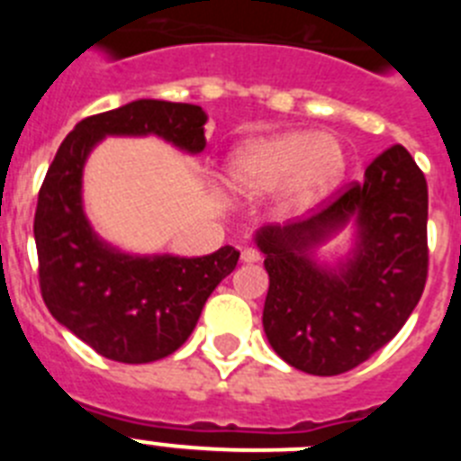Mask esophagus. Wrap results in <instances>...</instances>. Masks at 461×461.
Here are the masks:
<instances>
[{
  "instance_id": "1",
  "label": "esophagus",
  "mask_w": 461,
  "mask_h": 461,
  "mask_svg": "<svg viewBox=\"0 0 461 461\" xmlns=\"http://www.w3.org/2000/svg\"><path fill=\"white\" fill-rule=\"evenodd\" d=\"M242 260L244 263H256V260H260V251L254 247H247V249H242Z\"/></svg>"
}]
</instances>
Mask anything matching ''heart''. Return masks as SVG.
I'll return each instance as SVG.
<instances>
[{"label": "heart", "mask_w": 461, "mask_h": 461, "mask_svg": "<svg viewBox=\"0 0 461 461\" xmlns=\"http://www.w3.org/2000/svg\"><path fill=\"white\" fill-rule=\"evenodd\" d=\"M348 166L344 142L330 133L284 131L256 138L228 164V185L244 198L281 189L291 207H304L335 189Z\"/></svg>", "instance_id": "1"}]
</instances>
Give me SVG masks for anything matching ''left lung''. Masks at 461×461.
<instances>
[{
    "mask_svg": "<svg viewBox=\"0 0 461 461\" xmlns=\"http://www.w3.org/2000/svg\"><path fill=\"white\" fill-rule=\"evenodd\" d=\"M351 216L357 256L339 273L316 267L308 249ZM256 242L270 276L263 328L276 356L313 376L351 372L397 335L425 291V175L393 145L312 219L266 226Z\"/></svg>",
    "mask_w": 461,
    "mask_h": 461,
    "instance_id": "1",
    "label": "left lung"
}]
</instances>
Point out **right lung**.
<instances>
[{"instance_id": "1", "label": "right lung", "mask_w": 461, "mask_h": 461, "mask_svg": "<svg viewBox=\"0 0 461 461\" xmlns=\"http://www.w3.org/2000/svg\"><path fill=\"white\" fill-rule=\"evenodd\" d=\"M201 105L140 99L85 117L57 149L34 214L39 286L64 328L108 360L142 365L189 339L207 297L235 270L240 251L221 247L203 258H133L92 233L80 201L89 149L104 136H154L186 152L205 148Z\"/></svg>"}]
</instances>
